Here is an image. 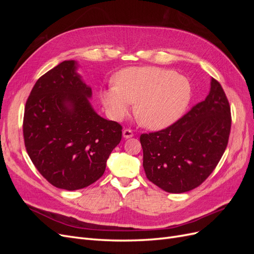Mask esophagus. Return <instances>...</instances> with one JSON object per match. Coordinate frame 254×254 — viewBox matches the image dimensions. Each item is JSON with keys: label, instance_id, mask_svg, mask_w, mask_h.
I'll return each instance as SVG.
<instances>
[{"label": "esophagus", "instance_id": "obj_1", "mask_svg": "<svg viewBox=\"0 0 254 254\" xmlns=\"http://www.w3.org/2000/svg\"><path fill=\"white\" fill-rule=\"evenodd\" d=\"M123 136H124L125 139H130V137L133 136V132L130 129H124L123 130Z\"/></svg>", "mask_w": 254, "mask_h": 254}]
</instances>
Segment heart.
I'll return each mask as SVG.
<instances>
[{
	"instance_id": "b5f03b06",
	"label": "heart",
	"mask_w": 254,
	"mask_h": 254,
	"mask_svg": "<svg viewBox=\"0 0 254 254\" xmlns=\"http://www.w3.org/2000/svg\"><path fill=\"white\" fill-rule=\"evenodd\" d=\"M190 98L191 86L187 77L155 66L125 68L114 77V87L102 92V102L114 120H122L135 104L136 118L152 130L178 121Z\"/></svg>"
}]
</instances>
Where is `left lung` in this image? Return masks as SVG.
Listing matches in <instances>:
<instances>
[{"label":"left lung","instance_id":"8db88e82","mask_svg":"<svg viewBox=\"0 0 254 254\" xmlns=\"http://www.w3.org/2000/svg\"><path fill=\"white\" fill-rule=\"evenodd\" d=\"M231 111L220 83L182 119L166 129L144 133L143 167L148 180L167 193L197 188L211 175L226 150Z\"/></svg>","mask_w":254,"mask_h":254}]
</instances>
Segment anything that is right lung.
I'll return each mask as SVG.
<instances>
[{
  "label": "right lung",
  "instance_id": "add662e5",
  "mask_svg": "<svg viewBox=\"0 0 254 254\" xmlns=\"http://www.w3.org/2000/svg\"><path fill=\"white\" fill-rule=\"evenodd\" d=\"M65 60L37 80L25 105L23 135L32 162L54 187H89L106 170L122 139V126L98 115L92 89Z\"/></svg>",
  "mask_w": 254,
  "mask_h": 254
}]
</instances>
